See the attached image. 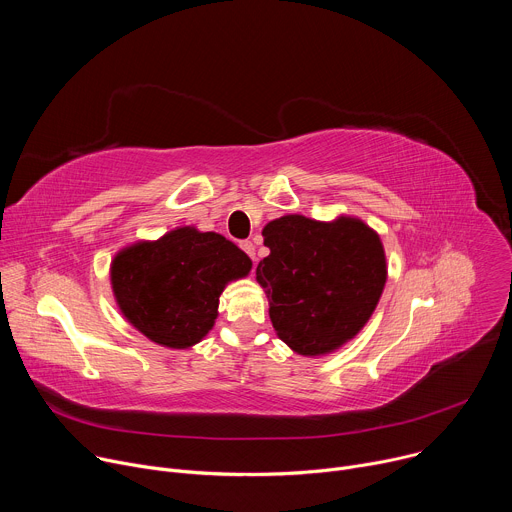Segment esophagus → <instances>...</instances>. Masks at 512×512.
I'll use <instances>...</instances> for the list:
<instances>
[{"label":"esophagus","instance_id":"obj_1","mask_svg":"<svg viewBox=\"0 0 512 512\" xmlns=\"http://www.w3.org/2000/svg\"><path fill=\"white\" fill-rule=\"evenodd\" d=\"M241 249H243L251 259H255V245H253L251 241H243V243H241Z\"/></svg>","mask_w":512,"mask_h":512}]
</instances>
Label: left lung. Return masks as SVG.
<instances>
[{"mask_svg":"<svg viewBox=\"0 0 512 512\" xmlns=\"http://www.w3.org/2000/svg\"><path fill=\"white\" fill-rule=\"evenodd\" d=\"M269 255L257 265L277 336L302 356L338 350L367 324L387 281L377 231L354 216L330 223L302 214L265 229Z\"/></svg>","mask_w":512,"mask_h":512,"instance_id":"8db88e82","label":"left lung"}]
</instances>
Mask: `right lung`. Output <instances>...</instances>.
<instances>
[{"instance_id":"obj_1","label":"right lung","mask_w":512,"mask_h":512,"mask_svg":"<svg viewBox=\"0 0 512 512\" xmlns=\"http://www.w3.org/2000/svg\"><path fill=\"white\" fill-rule=\"evenodd\" d=\"M251 259L218 233L178 227L158 241H137L111 261V287L125 320L166 348H190L214 326L229 281Z\"/></svg>"}]
</instances>
